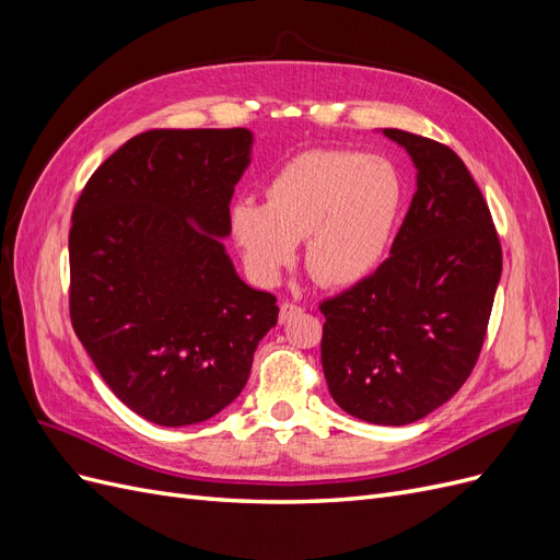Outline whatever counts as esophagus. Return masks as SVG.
<instances>
[{"instance_id": "obj_1", "label": "esophagus", "mask_w": 560, "mask_h": 560, "mask_svg": "<svg viewBox=\"0 0 560 560\" xmlns=\"http://www.w3.org/2000/svg\"><path fill=\"white\" fill-rule=\"evenodd\" d=\"M303 308L301 306H296V303H292V301H282L280 303V322H287L290 317H294V315H299Z\"/></svg>"}]
</instances>
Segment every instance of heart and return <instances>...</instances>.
I'll return each mask as SVG.
<instances>
[{
	"label": "heart",
	"instance_id": "b5f03b06",
	"mask_svg": "<svg viewBox=\"0 0 560 560\" xmlns=\"http://www.w3.org/2000/svg\"><path fill=\"white\" fill-rule=\"evenodd\" d=\"M264 194L266 202L241 198L231 208L233 238L264 284L292 268L301 238L319 284L366 280L381 266L404 206L397 167L352 149L303 151L268 179Z\"/></svg>",
	"mask_w": 560,
	"mask_h": 560
}]
</instances>
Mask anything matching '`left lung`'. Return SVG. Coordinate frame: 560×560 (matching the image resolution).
Segmentation results:
<instances>
[{"label":"left lung","mask_w":560,"mask_h":560,"mask_svg":"<svg viewBox=\"0 0 560 560\" xmlns=\"http://www.w3.org/2000/svg\"><path fill=\"white\" fill-rule=\"evenodd\" d=\"M409 151L418 191L393 254L319 303L322 369L334 401L376 425H409L448 401L477 366L502 273L483 194L442 142L383 130Z\"/></svg>","instance_id":"obj_1"}]
</instances>
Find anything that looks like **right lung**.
Returning a JSON list of instances; mask_svg holds the SVG:
<instances>
[{
  "instance_id": "add662e5",
  "label": "right lung",
  "mask_w": 560,
  "mask_h": 560,
  "mask_svg": "<svg viewBox=\"0 0 560 560\" xmlns=\"http://www.w3.org/2000/svg\"><path fill=\"white\" fill-rule=\"evenodd\" d=\"M245 128L135 135L83 186L70 229V319L100 376L163 428L208 420L247 383L276 296L235 276L217 235L249 163Z\"/></svg>"
}]
</instances>
